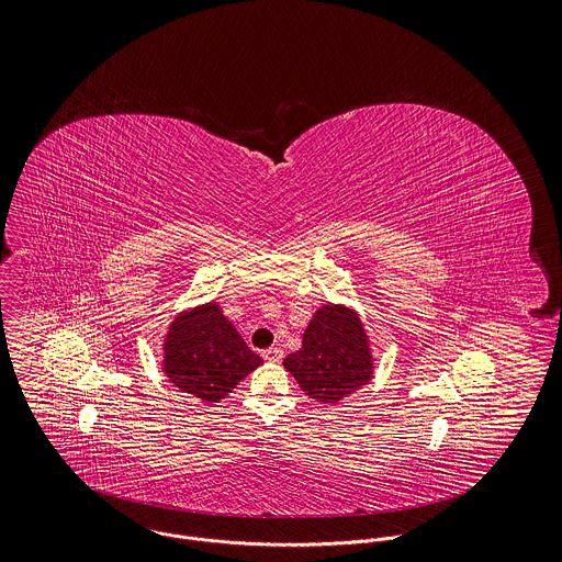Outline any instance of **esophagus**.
<instances>
[{"instance_id": "1", "label": "esophagus", "mask_w": 562, "mask_h": 562, "mask_svg": "<svg viewBox=\"0 0 562 562\" xmlns=\"http://www.w3.org/2000/svg\"><path fill=\"white\" fill-rule=\"evenodd\" d=\"M263 358L270 360V362H279L283 358V349L281 347H270L263 351Z\"/></svg>"}]
</instances>
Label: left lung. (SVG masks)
<instances>
[{
    "mask_svg": "<svg viewBox=\"0 0 562 562\" xmlns=\"http://www.w3.org/2000/svg\"><path fill=\"white\" fill-rule=\"evenodd\" d=\"M316 402H338L373 373L362 321L347 307L323 305L303 334V347L283 360Z\"/></svg>",
    "mask_w": 562,
    "mask_h": 562,
    "instance_id": "obj_1",
    "label": "left lung"
}]
</instances>
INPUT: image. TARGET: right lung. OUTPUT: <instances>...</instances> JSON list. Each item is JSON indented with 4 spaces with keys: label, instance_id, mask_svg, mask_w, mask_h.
I'll return each instance as SVG.
<instances>
[{
    "label": "right lung",
    "instance_id": "obj_1",
    "mask_svg": "<svg viewBox=\"0 0 562 562\" xmlns=\"http://www.w3.org/2000/svg\"><path fill=\"white\" fill-rule=\"evenodd\" d=\"M261 362L215 303L180 314L169 327L165 371L204 404L224 400Z\"/></svg>",
    "mask_w": 562,
    "mask_h": 562
}]
</instances>
